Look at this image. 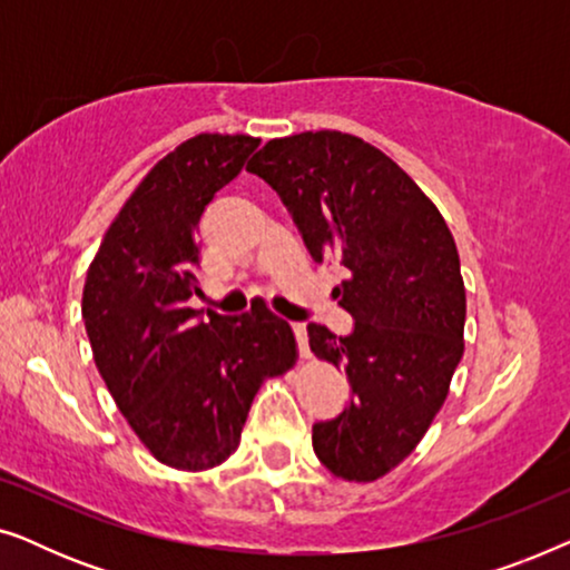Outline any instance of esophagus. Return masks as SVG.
<instances>
[{"instance_id": "1", "label": "esophagus", "mask_w": 570, "mask_h": 570, "mask_svg": "<svg viewBox=\"0 0 570 570\" xmlns=\"http://www.w3.org/2000/svg\"><path fill=\"white\" fill-rule=\"evenodd\" d=\"M293 332H295V340H298L301 357H308L311 350H308V332H306V324H293Z\"/></svg>"}]
</instances>
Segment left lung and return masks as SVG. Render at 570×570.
Listing matches in <instances>:
<instances>
[{
    "mask_svg": "<svg viewBox=\"0 0 570 570\" xmlns=\"http://www.w3.org/2000/svg\"><path fill=\"white\" fill-rule=\"evenodd\" d=\"M246 170L283 197L311 259L347 269L334 295L353 334L308 324L311 353L353 386L350 407L314 425L318 462L347 482L384 478L423 441L464 355L454 236L389 155L345 131L269 139Z\"/></svg>",
    "mask_w": 570,
    "mask_h": 570,
    "instance_id": "1",
    "label": "left lung"
}]
</instances>
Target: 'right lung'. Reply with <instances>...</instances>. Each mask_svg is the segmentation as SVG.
<instances>
[{"instance_id": "add662e5", "label": "right lung", "mask_w": 570, "mask_h": 570, "mask_svg": "<svg viewBox=\"0 0 570 570\" xmlns=\"http://www.w3.org/2000/svg\"><path fill=\"white\" fill-rule=\"evenodd\" d=\"M256 147V137L205 131L155 163L108 225L85 279L98 373L142 446L174 470L223 464L264 381L298 361L291 324L267 303L236 318L189 306L202 293V213Z\"/></svg>"}]
</instances>
